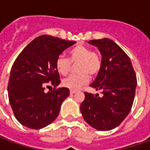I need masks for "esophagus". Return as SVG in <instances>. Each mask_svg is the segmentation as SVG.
Wrapping results in <instances>:
<instances>
[{"label":"esophagus","instance_id":"obj_1","mask_svg":"<svg viewBox=\"0 0 150 150\" xmlns=\"http://www.w3.org/2000/svg\"><path fill=\"white\" fill-rule=\"evenodd\" d=\"M76 92H77L76 90H72V89L70 90V93H71V94H74V93H75Z\"/></svg>","mask_w":150,"mask_h":150}]
</instances>
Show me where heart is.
I'll return each mask as SVG.
<instances>
[{"label": "heart", "instance_id": "obj_1", "mask_svg": "<svg viewBox=\"0 0 150 150\" xmlns=\"http://www.w3.org/2000/svg\"><path fill=\"white\" fill-rule=\"evenodd\" d=\"M76 71L78 73L69 75L65 78L62 84L69 89H78L88 82L89 75L93 77L100 72L102 58L100 54L95 51H91L84 45H78L70 50L69 59L60 55L56 60V68L62 75H66L70 71L72 63H77Z\"/></svg>", "mask_w": 150, "mask_h": 150}]
</instances>
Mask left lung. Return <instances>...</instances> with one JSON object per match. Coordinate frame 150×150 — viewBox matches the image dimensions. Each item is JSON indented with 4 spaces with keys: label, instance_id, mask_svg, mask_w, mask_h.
<instances>
[{
    "label": "left lung",
    "instance_id": "1",
    "mask_svg": "<svg viewBox=\"0 0 150 150\" xmlns=\"http://www.w3.org/2000/svg\"><path fill=\"white\" fill-rule=\"evenodd\" d=\"M102 55V67L90 87L102 97L85 92L80 110L84 120L100 131L118 127L128 116L135 96L137 78L129 56L108 38L91 40Z\"/></svg>",
    "mask_w": 150,
    "mask_h": 150
}]
</instances>
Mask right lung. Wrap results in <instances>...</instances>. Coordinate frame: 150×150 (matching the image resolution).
<instances>
[{
	"label": "right lung",
	"instance_id": "right-lung-1",
	"mask_svg": "<svg viewBox=\"0 0 150 150\" xmlns=\"http://www.w3.org/2000/svg\"><path fill=\"white\" fill-rule=\"evenodd\" d=\"M76 43L42 35L28 44L14 62L8 83V98L16 118L22 125L40 129L59 114L69 89L58 88L60 76L56 68L57 57ZM52 85L54 88L46 93Z\"/></svg>",
	"mask_w": 150,
	"mask_h": 150
}]
</instances>
